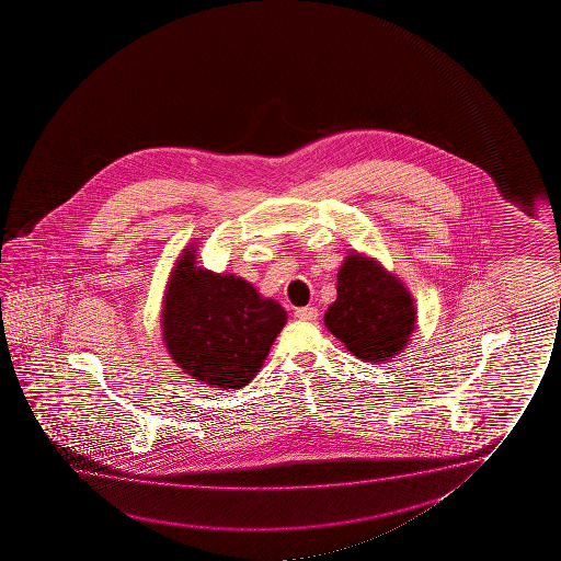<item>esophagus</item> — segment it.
I'll use <instances>...</instances> for the list:
<instances>
[{"mask_svg":"<svg viewBox=\"0 0 561 561\" xmlns=\"http://www.w3.org/2000/svg\"><path fill=\"white\" fill-rule=\"evenodd\" d=\"M295 316H297L299 320H302V322H316V320H318V308H297V310H295Z\"/></svg>","mask_w":561,"mask_h":561,"instance_id":"34e87169","label":"esophagus"}]
</instances>
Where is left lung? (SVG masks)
Masks as SVG:
<instances>
[{"instance_id": "left-lung-1", "label": "left lung", "mask_w": 561, "mask_h": 561, "mask_svg": "<svg viewBox=\"0 0 561 561\" xmlns=\"http://www.w3.org/2000/svg\"><path fill=\"white\" fill-rule=\"evenodd\" d=\"M323 322L348 353L381 364L407 348L417 323V308L397 274L374 256L354 251L339 268L337 299Z\"/></svg>"}]
</instances>
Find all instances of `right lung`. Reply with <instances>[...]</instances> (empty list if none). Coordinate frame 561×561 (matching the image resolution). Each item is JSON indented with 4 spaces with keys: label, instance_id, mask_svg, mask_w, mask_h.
Wrapping results in <instances>:
<instances>
[{
    "label": "right lung",
    "instance_id": "right-lung-1",
    "mask_svg": "<svg viewBox=\"0 0 561 561\" xmlns=\"http://www.w3.org/2000/svg\"><path fill=\"white\" fill-rule=\"evenodd\" d=\"M199 243L182 249L164 287L161 337L178 368L215 389L253 381L287 312L236 274L197 266Z\"/></svg>",
    "mask_w": 561,
    "mask_h": 561
}]
</instances>
